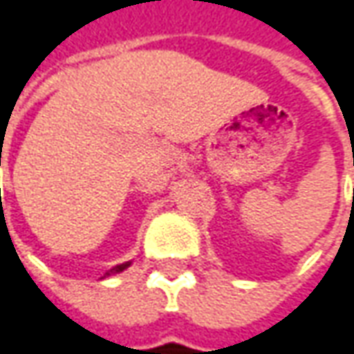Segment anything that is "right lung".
Returning <instances> with one entry per match:
<instances>
[{
  "label": "right lung",
  "instance_id": "add662e5",
  "mask_svg": "<svg viewBox=\"0 0 354 354\" xmlns=\"http://www.w3.org/2000/svg\"><path fill=\"white\" fill-rule=\"evenodd\" d=\"M127 268H131V261H124V263H120V266H115L113 269H109V271L104 273V277H106V275H115V273H120V271H124Z\"/></svg>",
  "mask_w": 354,
  "mask_h": 354
}]
</instances>
